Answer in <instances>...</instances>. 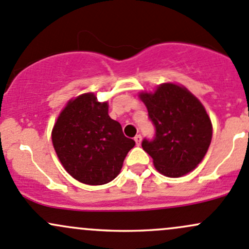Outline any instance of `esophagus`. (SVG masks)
I'll list each match as a JSON object with an SVG mask.
<instances>
[{"mask_svg":"<svg viewBox=\"0 0 249 249\" xmlns=\"http://www.w3.org/2000/svg\"><path fill=\"white\" fill-rule=\"evenodd\" d=\"M133 140H135L136 144H137V145H141V142H142V136H141V135H136V136H135V138H133Z\"/></svg>","mask_w":249,"mask_h":249,"instance_id":"1","label":"esophagus"}]
</instances>
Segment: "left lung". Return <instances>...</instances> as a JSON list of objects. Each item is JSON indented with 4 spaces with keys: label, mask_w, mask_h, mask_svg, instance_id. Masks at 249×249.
<instances>
[{
    "label": "left lung",
    "mask_w": 249,
    "mask_h": 249,
    "mask_svg": "<svg viewBox=\"0 0 249 249\" xmlns=\"http://www.w3.org/2000/svg\"><path fill=\"white\" fill-rule=\"evenodd\" d=\"M140 98L155 126L154 140L142 142L155 168L169 178L193 171L213 138V124L200 101L175 83H162L154 93L142 91Z\"/></svg>",
    "instance_id": "obj_1"
}]
</instances>
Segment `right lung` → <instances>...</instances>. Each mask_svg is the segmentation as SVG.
Masks as SVG:
<instances>
[{"label": "right lung", "instance_id": "right-lung-1", "mask_svg": "<svg viewBox=\"0 0 249 249\" xmlns=\"http://www.w3.org/2000/svg\"><path fill=\"white\" fill-rule=\"evenodd\" d=\"M52 144L64 169L87 185H104L120 173L135 141L108 116V104L93 93L71 99L52 129Z\"/></svg>", "mask_w": 249, "mask_h": 249}]
</instances>
